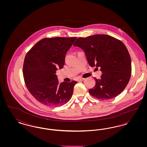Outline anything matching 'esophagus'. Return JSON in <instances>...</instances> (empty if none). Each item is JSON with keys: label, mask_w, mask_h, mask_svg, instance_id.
Segmentation results:
<instances>
[{"label": "esophagus", "mask_w": 147, "mask_h": 147, "mask_svg": "<svg viewBox=\"0 0 147 147\" xmlns=\"http://www.w3.org/2000/svg\"><path fill=\"white\" fill-rule=\"evenodd\" d=\"M78 81H83L85 80V78H78Z\"/></svg>", "instance_id": "esophagus-1"}]
</instances>
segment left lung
Wrapping results in <instances>:
<instances>
[{"mask_svg":"<svg viewBox=\"0 0 147 147\" xmlns=\"http://www.w3.org/2000/svg\"><path fill=\"white\" fill-rule=\"evenodd\" d=\"M84 51L90 67L100 68L102 75L96 79L95 86L89 92L97 98H115L125 89L132 71L131 59L123 42L106 35L78 38L74 42Z\"/></svg>","mask_w":147,"mask_h":147,"instance_id":"8db88e82","label":"left lung"}]
</instances>
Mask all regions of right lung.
<instances>
[{
  "label": "right lung",
  "mask_w": 147,
  "mask_h": 147,
  "mask_svg": "<svg viewBox=\"0 0 147 147\" xmlns=\"http://www.w3.org/2000/svg\"><path fill=\"white\" fill-rule=\"evenodd\" d=\"M77 37L45 38L27 53L23 65L25 84L31 94L40 102L49 106H60L70 100L77 84L59 83L56 74L63 68L65 57Z\"/></svg>",
  "instance_id": "add662e5"
}]
</instances>
